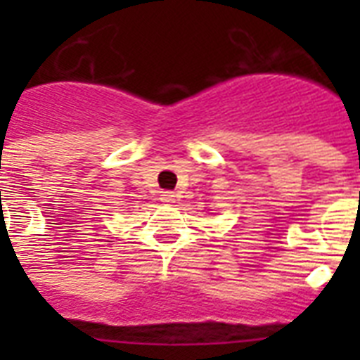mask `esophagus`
Here are the masks:
<instances>
[{
  "instance_id": "34e87169",
  "label": "esophagus",
  "mask_w": 360,
  "mask_h": 360,
  "mask_svg": "<svg viewBox=\"0 0 360 360\" xmlns=\"http://www.w3.org/2000/svg\"><path fill=\"white\" fill-rule=\"evenodd\" d=\"M175 200V194L174 192H162V194H160V202H164V203H172Z\"/></svg>"
}]
</instances>
